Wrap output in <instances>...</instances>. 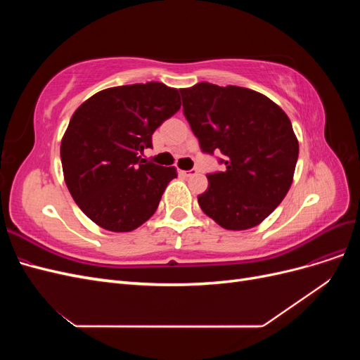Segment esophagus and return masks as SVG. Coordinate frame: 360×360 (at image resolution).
I'll use <instances>...</instances> for the list:
<instances>
[{
    "label": "esophagus",
    "mask_w": 360,
    "mask_h": 360,
    "mask_svg": "<svg viewBox=\"0 0 360 360\" xmlns=\"http://www.w3.org/2000/svg\"><path fill=\"white\" fill-rule=\"evenodd\" d=\"M181 172H183V176H186V177H193V176H197V174H198V169H197V168H192V169L181 171Z\"/></svg>",
    "instance_id": "1"
}]
</instances>
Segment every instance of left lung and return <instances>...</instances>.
<instances>
[{
  "label": "left lung",
  "instance_id": "obj_1",
  "mask_svg": "<svg viewBox=\"0 0 360 360\" xmlns=\"http://www.w3.org/2000/svg\"><path fill=\"white\" fill-rule=\"evenodd\" d=\"M183 114L202 153L224 171L207 174L202 212L226 230H248L274 212L291 186L299 143L290 118L269 97L243 86L200 82L180 90Z\"/></svg>",
  "mask_w": 360,
  "mask_h": 360
}]
</instances>
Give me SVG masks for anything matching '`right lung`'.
<instances>
[{"mask_svg": "<svg viewBox=\"0 0 360 360\" xmlns=\"http://www.w3.org/2000/svg\"><path fill=\"white\" fill-rule=\"evenodd\" d=\"M180 106L179 90L147 82L99 91L75 111L61 141L63 172L75 202L93 222L124 233L156 212L177 171L139 153L153 147L155 130Z\"/></svg>", "mask_w": 360, "mask_h": 360, "instance_id": "right-lung-1", "label": "right lung"}]
</instances>
